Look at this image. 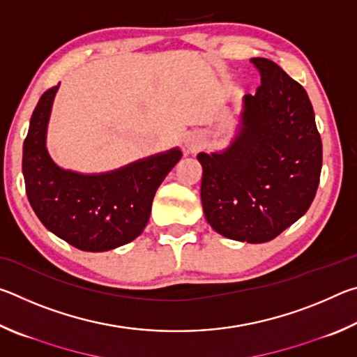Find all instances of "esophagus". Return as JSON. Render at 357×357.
<instances>
[{
  "mask_svg": "<svg viewBox=\"0 0 357 357\" xmlns=\"http://www.w3.org/2000/svg\"><path fill=\"white\" fill-rule=\"evenodd\" d=\"M202 146V135L197 134V132H192V134L184 138V149L187 154L195 153V151Z\"/></svg>",
  "mask_w": 357,
  "mask_h": 357,
  "instance_id": "34e87169",
  "label": "esophagus"
}]
</instances>
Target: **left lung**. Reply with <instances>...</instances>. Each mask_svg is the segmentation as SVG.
<instances>
[{"mask_svg":"<svg viewBox=\"0 0 357 357\" xmlns=\"http://www.w3.org/2000/svg\"><path fill=\"white\" fill-rule=\"evenodd\" d=\"M252 63L261 84L244 96L236 135L225 149L197 159L209 225L225 238L261 244L310 208L323 144L305 89L271 59Z\"/></svg>","mask_w":357,"mask_h":357,"instance_id":"8db88e82","label":"left lung"}]
</instances>
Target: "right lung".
<instances>
[{
  "label": "right lung",
  "instance_id": "1",
  "mask_svg": "<svg viewBox=\"0 0 357 357\" xmlns=\"http://www.w3.org/2000/svg\"><path fill=\"white\" fill-rule=\"evenodd\" d=\"M59 84L42 94L23 143V178L29 204L44 227L84 252H107L140 236L151 204L179 148L105 173H78L55 164L47 149V128Z\"/></svg>",
  "mask_w": 357,
  "mask_h": 357
}]
</instances>
